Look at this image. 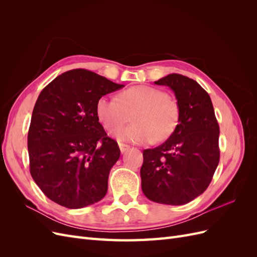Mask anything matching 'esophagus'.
<instances>
[{
  "instance_id": "34e87169",
  "label": "esophagus",
  "mask_w": 257,
  "mask_h": 257,
  "mask_svg": "<svg viewBox=\"0 0 257 257\" xmlns=\"http://www.w3.org/2000/svg\"><path fill=\"white\" fill-rule=\"evenodd\" d=\"M119 148H120V151L121 153H124L126 150L130 149V146L128 145H125V144H121L119 143Z\"/></svg>"
}]
</instances>
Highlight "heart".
<instances>
[{"mask_svg": "<svg viewBox=\"0 0 257 257\" xmlns=\"http://www.w3.org/2000/svg\"><path fill=\"white\" fill-rule=\"evenodd\" d=\"M133 124L114 130L111 135L118 142L149 144L166 141L179 122V107L165 92L147 85H136L122 91L118 97H100L96 114L108 130L115 128L130 119Z\"/></svg>", "mask_w": 257, "mask_h": 257, "instance_id": "1", "label": "heart"}]
</instances>
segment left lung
<instances>
[{
  "instance_id": "8db88e82",
  "label": "left lung",
  "mask_w": 257,
  "mask_h": 257,
  "mask_svg": "<svg viewBox=\"0 0 257 257\" xmlns=\"http://www.w3.org/2000/svg\"><path fill=\"white\" fill-rule=\"evenodd\" d=\"M155 84L175 93L178 125L165 143L143 152L142 189L154 203L179 206L203 194L219 165V135L208 93L189 77L170 74Z\"/></svg>"
}]
</instances>
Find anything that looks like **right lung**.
Masks as SVG:
<instances>
[{"instance_id": "obj_1", "label": "right lung", "mask_w": 257, "mask_h": 257, "mask_svg": "<svg viewBox=\"0 0 257 257\" xmlns=\"http://www.w3.org/2000/svg\"><path fill=\"white\" fill-rule=\"evenodd\" d=\"M123 87L87 69H73L41 92L28 133L30 173L54 203L80 209L106 195L120 149L98 122L96 103Z\"/></svg>"}]
</instances>
